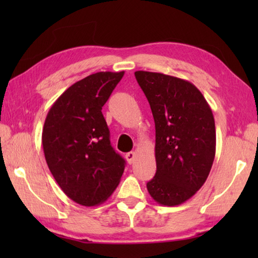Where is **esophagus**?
Returning <instances> with one entry per match:
<instances>
[{
	"label": "esophagus",
	"instance_id": "1",
	"mask_svg": "<svg viewBox=\"0 0 258 258\" xmlns=\"http://www.w3.org/2000/svg\"><path fill=\"white\" fill-rule=\"evenodd\" d=\"M126 159H127L128 164H133L134 160L137 159V152H134V151L127 152V154H126Z\"/></svg>",
	"mask_w": 258,
	"mask_h": 258
}]
</instances>
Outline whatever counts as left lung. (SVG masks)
<instances>
[{
  "label": "left lung",
  "instance_id": "left-lung-1",
  "mask_svg": "<svg viewBox=\"0 0 258 258\" xmlns=\"http://www.w3.org/2000/svg\"><path fill=\"white\" fill-rule=\"evenodd\" d=\"M149 101L156 127L157 171L147 189L164 206L190 199L206 182L216 150L215 120L189 81L161 73H134Z\"/></svg>",
  "mask_w": 258,
  "mask_h": 258
}]
</instances>
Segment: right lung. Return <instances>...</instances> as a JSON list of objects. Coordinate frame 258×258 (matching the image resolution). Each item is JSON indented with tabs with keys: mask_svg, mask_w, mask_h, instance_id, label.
Here are the masks:
<instances>
[{
	"mask_svg": "<svg viewBox=\"0 0 258 258\" xmlns=\"http://www.w3.org/2000/svg\"><path fill=\"white\" fill-rule=\"evenodd\" d=\"M124 72H100L76 82L52 104L42 132L46 164L67 197L97 206L119 184L125 160L112 149L102 107Z\"/></svg>",
	"mask_w": 258,
	"mask_h": 258,
	"instance_id": "1",
	"label": "right lung"
}]
</instances>
